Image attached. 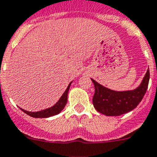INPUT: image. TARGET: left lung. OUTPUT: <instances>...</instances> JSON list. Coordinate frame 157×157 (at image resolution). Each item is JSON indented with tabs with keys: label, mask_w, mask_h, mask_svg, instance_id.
I'll list each match as a JSON object with an SVG mask.
<instances>
[{
	"label": "left lung",
	"mask_w": 157,
	"mask_h": 157,
	"mask_svg": "<svg viewBox=\"0 0 157 157\" xmlns=\"http://www.w3.org/2000/svg\"><path fill=\"white\" fill-rule=\"evenodd\" d=\"M150 73L147 70L142 83L133 91H115L106 88L91 78L95 86L92 102L95 109L106 116H120L137 107L148 86Z\"/></svg>",
	"instance_id": "8db88e82"
}]
</instances>
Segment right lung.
I'll return each instance as SVG.
<instances>
[{
  "label": "right lung",
  "instance_id": "add662e5",
  "mask_svg": "<svg viewBox=\"0 0 157 157\" xmlns=\"http://www.w3.org/2000/svg\"><path fill=\"white\" fill-rule=\"evenodd\" d=\"M71 82L69 84V86H67V88L65 91V92L63 93V95L61 96V97L60 98V100L57 101V103L56 105H54L52 107L48 108V109H46L44 110H42V111H39V112H28V111H26V110L21 109L27 113L29 116L32 117H37V118H44V117H49L54 116V115H57L59 113L61 112V110L63 109L65 106H66V103H67V96H68V91L69 89H70V86H71Z\"/></svg>",
  "mask_w": 157,
  "mask_h": 157
}]
</instances>
